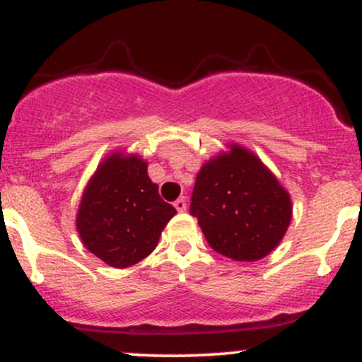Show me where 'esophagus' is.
Masks as SVG:
<instances>
[{
	"label": "esophagus",
	"instance_id": "1",
	"mask_svg": "<svg viewBox=\"0 0 362 362\" xmlns=\"http://www.w3.org/2000/svg\"><path fill=\"white\" fill-rule=\"evenodd\" d=\"M173 206L177 208V211L184 213L185 209H187V201H185V197H178V199L173 202Z\"/></svg>",
	"mask_w": 362,
	"mask_h": 362
}]
</instances>
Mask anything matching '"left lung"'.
<instances>
[{
	"mask_svg": "<svg viewBox=\"0 0 362 362\" xmlns=\"http://www.w3.org/2000/svg\"><path fill=\"white\" fill-rule=\"evenodd\" d=\"M190 214L214 251L251 263L268 256L284 239L292 201L252 151L230 144L201 166Z\"/></svg>",
	"mask_w": 362,
	"mask_h": 362,
	"instance_id": "1",
	"label": "left lung"
}]
</instances>
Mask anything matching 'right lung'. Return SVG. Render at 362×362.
Here are the masks:
<instances>
[{
  "label": "right lung",
  "mask_w": 362,
  "mask_h": 362,
  "mask_svg": "<svg viewBox=\"0 0 362 362\" xmlns=\"http://www.w3.org/2000/svg\"><path fill=\"white\" fill-rule=\"evenodd\" d=\"M175 214L151 182L148 161L115 151L87 182L75 225L87 251L113 268H129L154 251Z\"/></svg>",
  "instance_id": "1"
}]
</instances>
